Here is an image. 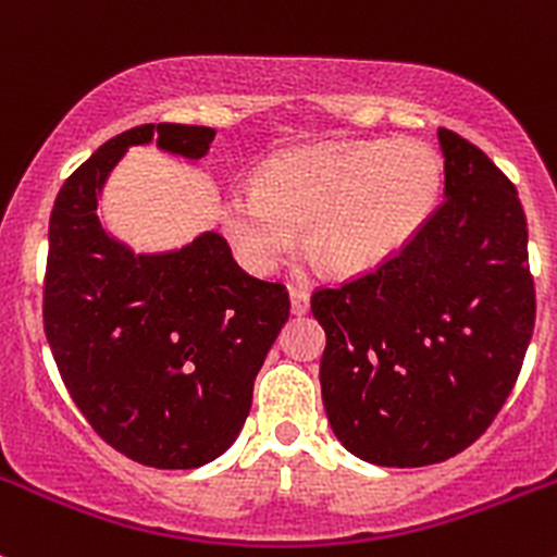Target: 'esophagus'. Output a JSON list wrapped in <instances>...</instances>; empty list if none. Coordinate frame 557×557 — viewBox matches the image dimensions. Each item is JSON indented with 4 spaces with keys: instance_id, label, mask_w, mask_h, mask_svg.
Instances as JSON below:
<instances>
[{
    "instance_id": "1",
    "label": "esophagus",
    "mask_w": 557,
    "mask_h": 557,
    "mask_svg": "<svg viewBox=\"0 0 557 557\" xmlns=\"http://www.w3.org/2000/svg\"><path fill=\"white\" fill-rule=\"evenodd\" d=\"M288 294H290V312L305 314L310 310V290L301 288V285H290Z\"/></svg>"
}]
</instances>
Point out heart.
<instances>
[{"instance_id":"1","label":"heart","mask_w":557,"mask_h":557,"mask_svg":"<svg viewBox=\"0 0 557 557\" xmlns=\"http://www.w3.org/2000/svg\"><path fill=\"white\" fill-rule=\"evenodd\" d=\"M440 153L420 139L323 145L269 161L256 188H232L221 221L250 269H274L307 232L323 272L352 277L383 267L429 223L442 194Z\"/></svg>"}]
</instances>
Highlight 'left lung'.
Segmentation results:
<instances>
[{"instance_id":"left-lung-1","label":"left lung","mask_w":557,"mask_h":557,"mask_svg":"<svg viewBox=\"0 0 557 557\" xmlns=\"http://www.w3.org/2000/svg\"><path fill=\"white\" fill-rule=\"evenodd\" d=\"M445 201L401 252L312 294L325 331L323 407L377 466H429L474 445L512 393L536 320L518 188L440 128Z\"/></svg>"}]
</instances>
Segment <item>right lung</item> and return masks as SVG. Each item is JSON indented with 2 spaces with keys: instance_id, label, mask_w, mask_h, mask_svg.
<instances>
[{
  "instance_id": "right-lung-1",
  "label": "right lung",
  "mask_w": 557,
  "mask_h": 557,
  "mask_svg": "<svg viewBox=\"0 0 557 557\" xmlns=\"http://www.w3.org/2000/svg\"><path fill=\"white\" fill-rule=\"evenodd\" d=\"M212 137L128 128L66 177L50 212L42 320L55 367L107 445L153 469H196L232 447L290 312L285 285L250 277L221 234L134 256L99 223V190L132 145L201 159Z\"/></svg>"
}]
</instances>
